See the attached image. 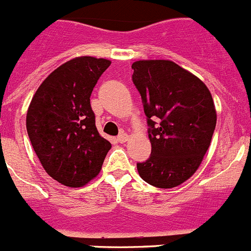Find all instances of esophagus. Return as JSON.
<instances>
[{
  "label": "esophagus",
  "instance_id": "34e87169",
  "mask_svg": "<svg viewBox=\"0 0 251 251\" xmlns=\"http://www.w3.org/2000/svg\"><path fill=\"white\" fill-rule=\"evenodd\" d=\"M116 140H118V142H120V143H125L126 141L128 140V135H127V133H120V135L118 136V138H116Z\"/></svg>",
  "mask_w": 251,
  "mask_h": 251
}]
</instances>
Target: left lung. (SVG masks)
<instances>
[{
  "mask_svg": "<svg viewBox=\"0 0 251 251\" xmlns=\"http://www.w3.org/2000/svg\"><path fill=\"white\" fill-rule=\"evenodd\" d=\"M132 69L152 145L151 157L137 163L138 174L153 186L172 189L200 167L217 123L215 103L206 84L173 61L140 60Z\"/></svg>",
  "mask_w": 251,
  "mask_h": 251,
  "instance_id": "1",
  "label": "left lung"
}]
</instances>
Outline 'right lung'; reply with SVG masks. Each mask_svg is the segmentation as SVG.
I'll use <instances>...</instances> for the list:
<instances>
[{
    "label": "right lung",
    "mask_w": 251,
    "mask_h": 251,
    "mask_svg": "<svg viewBox=\"0 0 251 251\" xmlns=\"http://www.w3.org/2000/svg\"><path fill=\"white\" fill-rule=\"evenodd\" d=\"M111 61L79 56L51 72L26 113V131L45 172L60 184L81 187L99 174L111 143L99 135L91 94Z\"/></svg>",
    "instance_id": "obj_1"
}]
</instances>
